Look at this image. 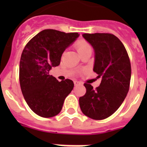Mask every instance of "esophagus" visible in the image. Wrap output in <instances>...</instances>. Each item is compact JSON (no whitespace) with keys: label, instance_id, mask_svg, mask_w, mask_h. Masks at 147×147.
<instances>
[{"label":"esophagus","instance_id":"1","mask_svg":"<svg viewBox=\"0 0 147 147\" xmlns=\"http://www.w3.org/2000/svg\"><path fill=\"white\" fill-rule=\"evenodd\" d=\"M74 84H75V85H76V86H77V85H81L82 83H81L80 82H78V81H74Z\"/></svg>","mask_w":147,"mask_h":147}]
</instances>
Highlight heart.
<instances>
[{
    "label": "heart",
    "mask_w": 147,
    "mask_h": 147,
    "mask_svg": "<svg viewBox=\"0 0 147 147\" xmlns=\"http://www.w3.org/2000/svg\"><path fill=\"white\" fill-rule=\"evenodd\" d=\"M76 48L78 49V53H80L81 52H82L84 50H86V49H92L91 47H90V45L86 42L84 40H80V41H78L77 42V44H76Z\"/></svg>",
    "instance_id": "heart-1"
}]
</instances>
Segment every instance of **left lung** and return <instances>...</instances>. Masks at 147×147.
<instances>
[{
    "instance_id": "left-lung-1",
    "label": "left lung",
    "mask_w": 147,
    "mask_h": 147,
    "mask_svg": "<svg viewBox=\"0 0 147 147\" xmlns=\"http://www.w3.org/2000/svg\"><path fill=\"white\" fill-rule=\"evenodd\" d=\"M82 36L94 49L93 71L101 82L96 89L84 84L86 93L79 98V106L85 116L103 120L118 109L127 94L130 62L123 44L113 34L84 33Z\"/></svg>"
}]
</instances>
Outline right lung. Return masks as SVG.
<instances>
[{
    "mask_svg": "<svg viewBox=\"0 0 147 147\" xmlns=\"http://www.w3.org/2000/svg\"><path fill=\"white\" fill-rule=\"evenodd\" d=\"M78 36V33L44 30L30 40L22 53L19 69L22 93L30 108L39 116L57 115L73 89L72 81L59 82L49 71L60 64L62 53Z\"/></svg>",
    "mask_w": 147,
    "mask_h": 147,
    "instance_id": "add662e5",
    "label": "right lung"
}]
</instances>
